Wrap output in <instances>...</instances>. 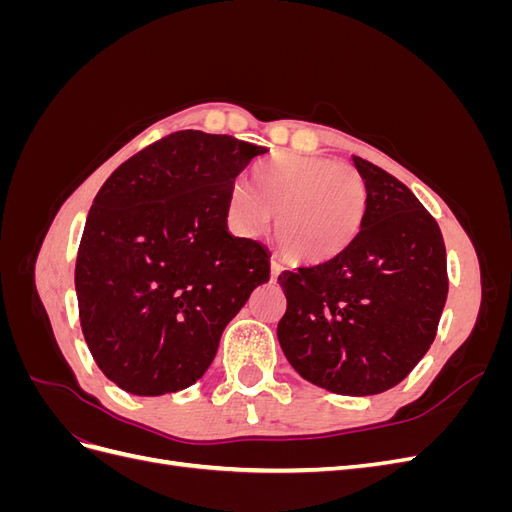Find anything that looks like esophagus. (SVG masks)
<instances>
[{
  "label": "esophagus",
  "mask_w": 512,
  "mask_h": 512,
  "mask_svg": "<svg viewBox=\"0 0 512 512\" xmlns=\"http://www.w3.org/2000/svg\"><path fill=\"white\" fill-rule=\"evenodd\" d=\"M282 271H284V267L280 265V262H277L275 258L271 260V280L275 282L277 280V277H280L282 275Z\"/></svg>",
  "instance_id": "obj_1"
}]
</instances>
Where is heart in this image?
I'll return each instance as SVG.
<instances>
[{"label": "heart", "mask_w": 512, "mask_h": 512, "mask_svg": "<svg viewBox=\"0 0 512 512\" xmlns=\"http://www.w3.org/2000/svg\"><path fill=\"white\" fill-rule=\"evenodd\" d=\"M365 183L352 166L312 156H275L258 166L250 190L232 185L226 218L243 237H258L275 215L273 241L290 262L318 265L359 235Z\"/></svg>", "instance_id": "obj_1"}]
</instances>
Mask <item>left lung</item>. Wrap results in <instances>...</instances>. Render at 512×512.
Wrapping results in <instances>:
<instances>
[{
  "instance_id": "left-lung-1",
  "label": "left lung",
  "mask_w": 512,
  "mask_h": 512,
  "mask_svg": "<svg viewBox=\"0 0 512 512\" xmlns=\"http://www.w3.org/2000/svg\"><path fill=\"white\" fill-rule=\"evenodd\" d=\"M365 181L359 235L342 254L284 271L277 339L297 374L337 395L393 389L423 359L448 294L442 232L386 170L352 158Z\"/></svg>"
}]
</instances>
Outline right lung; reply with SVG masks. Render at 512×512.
<instances>
[{
    "mask_svg": "<svg viewBox=\"0 0 512 512\" xmlns=\"http://www.w3.org/2000/svg\"><path fill=\"white\" fill-rule=\"evenodd\" d=\"M269 149L175 132L106 179L89 209L74 286L102 374L138 397L188 389L226 324L269 282L265 245L232 237L226 198Z\"/></svg>",
    "mask_w": 512,
    "mask_h": 512,
    "instance_id": "obj_1",
    "label": "right lung"
}]
</instances>
